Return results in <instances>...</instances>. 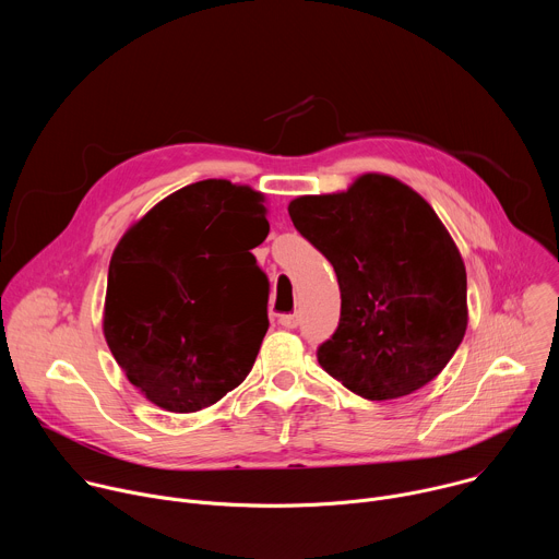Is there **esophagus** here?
I'll return each mask as SVG.
<instances>
[{"label":"esophagus","instance_id":"obj_1","mask_svg":"<svg viewBox=\"0 0 559 559\" xmlns=\"http://www.w3.org/2000/svg\"><path fill=\"white\" fill-rule=\"evenodd\" d=\"M278 323L285 330H296L298 328V316L296 313H283V316H278Z\"/></svg>","mask_w":559,"mask_h":559}]
</instances>
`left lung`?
Segmentation results:
<instances>
[{
	"mask_svg": "<svg viewBox=\"0 0 559 559\" xmlns=\"http://www.w3.org/2000/svg\"><path fill=\"white\" fill-rule=\"evenodd\" d=\"M287 210L341 287V323L318 347L321 367L367 401L431 382L468 323L466 270L433 207L369 173L345 192L298 197Z\"/></svg>",
	"mask_w": 559,
	"mask_h": 559,
	"instance_id": "obj_1",
	"label": "left lung"
}]
</instances>
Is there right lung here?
Listing matches in <instances>:
<instances>
[{
  "mask_svg": "<svg viewBox=\"0 0 559 559\" xmlns=\"http://www.w3.org/2000/svg\"><path fill=\"white\" fill-rule=\"evenodd\" d=\"M263 194L207 179L177 190L117 243L104 336L126 378L173 414L241 384L265 332L270 283L250 250L270 231Z\"/></svg>",
  "mask_w": 559,
  "mask_h": 559,
  "instance_id": "1",
  "label": "right lung"
}]
</instances>
